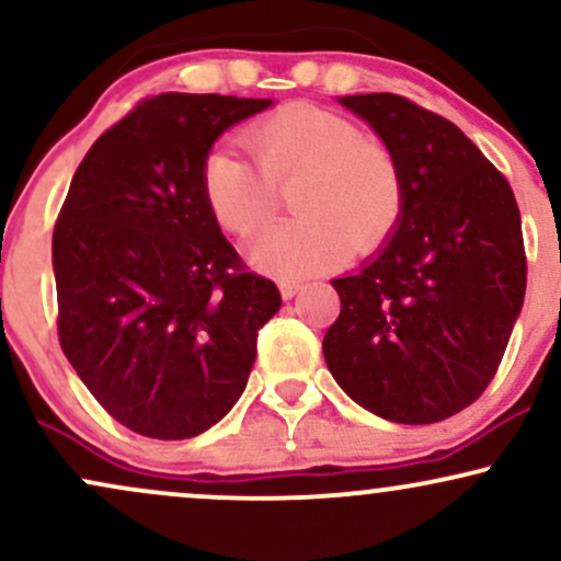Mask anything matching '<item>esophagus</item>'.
<instances>
[{
  "mask_svg": "<svg viewBox=\"0 0 561 561\" xmlns=\"http://www.w3.org/2000/svg\"><path fill=\"white\" fill-rule=\"evenodd\" d=\"M279 289H282V298L289 300V298H295V295L300 293L302 282L300 279H282L279 282Z\"/></svg>",
  "mask_w": 561,
  "mask_h": 561,
  "instance_id": "34e87169",
  "label": "esophagus"
}]
</instances>
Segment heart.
<instances>
[{
    "mask_svg": "<svg viewBox=\"0 0 561 561\" xmlns=\"http://www.w3.org/2000/svg\"><path fill=\"white\" fill-rule=\"evenodd\" d=\"M250 160L208 152L199 186L208 210L227 231L248 237L274 216L279 190H293L298 218L263 231L250 244L259 266L279 276H308L332 266L347 248L366 253L398 227L405 176L396 152L345 115L287 105L244 131Z\"/></svg>",
    "mask_w": 561,
    "mask_h": 561,
    "instance_id": "b5f03b06",
    "label": "heart"
}]
</instances>
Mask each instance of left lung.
Instances as JSON below:
<instances>
[{
  "mask_svg": "<svg viewBox=\"0 0 561 561\" xmlns=\"http://www.w3.org/2000/svg\"><path fill=\"white\" fill-rule=\"evenodd\" d=\"M340 102L401 160L405 205L375 259L332 279L340 317L321 343L327 366L382 420L443 422L491 385L523 311L517 199L504 173L443 115L390 92Z\"/></svg>",
  "mask_w": 561,
  "mask_h": 561,
  "instance_id": "obj_1",
  "label": "left lung"
}]
</instances>
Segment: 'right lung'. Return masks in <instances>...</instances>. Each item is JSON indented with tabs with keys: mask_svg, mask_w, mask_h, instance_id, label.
<instances>
[{
	"mask_svg": "<svg viewBox=\"0 0 561 561\" xmlns=\"http://www.w3.org/2000/svg\"><path fill=\"white\" fill-rule=\"evenodd\" d=\"M272 100L165 92L89 147L53 234L57 337L96 403L158 440L205 433L237 403L279 311L199 186L229 126Z\"/></svg>",
	"mask_w": 561,
	"mask_h": 561,
	"instance_id": "add662e5",
	"label": "right lung"
}]
</instances>
